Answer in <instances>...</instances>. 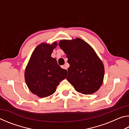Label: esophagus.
<instances>
[{"instance_id":"obj_1","label":"esophagus","mask_w":129,"mask_h":129,"mask_svg":"<svg viewBox=\"0 0 129 129\" xmlns=\"http://www.w3.org/2000/svg\"><path fill=\"white\" fill-rule=\"evenodd\" d=\"M62 68H64V69H67V65L66 64H65V65H62V66L61 67Z\"/></svg>"}]
</instances>
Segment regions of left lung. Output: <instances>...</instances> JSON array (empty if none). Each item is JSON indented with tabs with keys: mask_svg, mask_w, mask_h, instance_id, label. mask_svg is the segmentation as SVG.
<instances>
[{
	"mask_svg": "<svg viewBox=\"0 0 129 129\" xmlns=\"http://www.w3.org/2000/svg\"><path fill=\"white\" fill-rule=\"evenodd\" d=\"M58 45L67 54L70 65L67 79L76 90L91 94L99 90L103 81L104 67L92 48L79 38L63 40Z\"/></svg>",
	"mask_w": 129,
	"mask_h": 129,
	"instance_id": "8db88e82",
	"label": "left lung"
}]
</instances>
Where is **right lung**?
I'll use <instances>...</instances> for the list:
<instances>
[{
  "mask_svg": "<svg viewBox=\"0 0 129 129\" xmlns=\"http://www.w3.org/2000/svg\"><path fill=\"white\" fill-rule=\"evenodd\" d=\"M57 43H42L37 47L25 69V80L29 90L39 97L44 98L55 91L61 81L67 77V71L60 67L51 54Z\"/></svg>",
  "mask_w": 129,
  "mask_h": 129,
  "instance_id": "obj_1",
  "label": "right lung"
}]
</instances>
